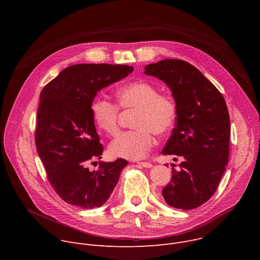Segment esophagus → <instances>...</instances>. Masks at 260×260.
Listing matches in <instances>:
<instances>
[{
    "label": "esophagus",
    "mask_w": 260,
    "mask_h": 260,
    "mask_svg": "<svg viewBox=\"0 0 260 260\" xmlns=\"http://www.w3.org/2000/svg\"><path fill=\"white\" fill-rule=\"evenodd\" d=\"M138 165H139V166H141V167H143V168H146V169L152 168V164H150V162H147V161H140V162H138Z\"/></svg>",
    "instance_id": "obj_1"
}]
</instances>
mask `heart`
Masks as SVG:
<instances>
[{
  "label": "heart",
  "instance_id": "1",
  "mask_svg": "<svg viewBox=\"0 0 260 260\" xmlns=\"http://www.w3.org/2000/svg\"><path fill=\"white\" fill-rule=\"evenodd\" d=\"M120 108L137 109L133 126L135 129L121 133L109 146L113 157L141 159L147 155L154 143L153 133L165 135L173 127L177 118L175 101L148 82L135 81L124 84L116 92ZM94 123L105 134L114 136L118 132V108L104 99H96L91 105Z\"/></svg>",
  "mask_w": 260,
  "mask_h": 260
}]
</instances>
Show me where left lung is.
<instances>
[{
    "label": "left lung",
    "instance_id": "1",
    "mask_svg": "<svg viewBox=\"0 0 260 260\" xmlns=\"http://www.w3.org/2000/svg\"><path fill=\"white\" fill-rule=\"evenodd\" d=\"M162 80L177 105L176 127L161 153L181 159L161 194L176 209L191 210L216 191L230 155L231 120L220 91L189 62L164 59L145 67Z\"/></svg>",
    "mask_w": 260,
    "mask_h": 260
}]
</instances>
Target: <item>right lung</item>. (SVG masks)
<instances>
[{
    "label": "right lung",
    "mask_w": 260,
    "mask_h": 260,
    "mask_svg": "<svg viewBox=\"0 0 260 260\" xmlns=\"http://www.w3.org/2000/svg\"><path fill=\"white\" fill-rule=\"evenodd\" d=\"M126 64L79 63L62 70L41 91L37 113L36 147L55 192L68 204L84 209L103 206L118 183L127 161L102 158L91 105L98 91L125 78Z\"/></svg>",
    "instance_id": "add662e5"
}]
</instances>
